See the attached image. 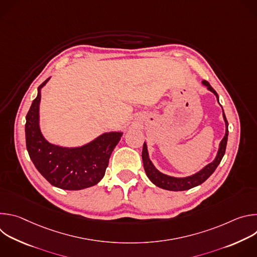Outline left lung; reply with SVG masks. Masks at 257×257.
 <instances>
[{
  "label": "left lung",
  "instance_id": "left-lung-1",
  "mask_svg": "<svg viewBox=\"0 0 257 257\" xmlns=\"http://www.w3.org/2000/svg\"><path fill=\"white\" fill-rule=\"evenodd\" d=\"M202 84L204 86L207 87V89L209 91H211L217 101H218V95L215 92V90L210 86V84L203 80ZM219 102V101H218ZM223 117H224V121L226 124V133L224 138L222 139L221 143H219L218 146V151L216 154V157L214 158V160L209 163L208 165H206L204 168H202L199 172L188 176V177H183V178H177V177H172L169 175H166L162 172H160L152 163V161L150 160L149 157V152H148V145L144 142L143 143V149H142V162H143V167L146 173V176L150 178V180L154 183V184L162 189H166V190H170V191H184V190H188L191 189L193 187H196L202 183L214 172V170L217 168V166L221 163L225 152H226V146H227V141H228V135H229V131H228V121L226 119L224 109H223Z\"/></svg>",
  "mask_w": 257,
  "mask_h": 257
}]
</instances>
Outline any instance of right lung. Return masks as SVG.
I'll list each match as a JSON object with an SVG mask.
<instances>
[{"label": "right lung", "mask_w": 257, "mask_h": 257, "mask_svg": "<svg viewBox=\"0 0 257 257\" xmlns=\"http://www.w3.org/2000/svg\"><path fill=\"white\" fill-rule=\"evenodd\" d=\"M48 78L38 88L26 115L25 138L30 160L38 171L55 187L64 190H81L103 178L116 145L123 132H105L78 148H63L50 143L40 128L41 90Z\"/></svg>", "instance_id": "right-lung-1"}]
</instances>
